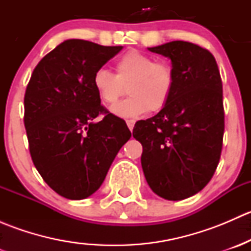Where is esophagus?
<instances>
[{"label": "esophagus", "mask_w": 251, "mask_h": 251, "mask_svg": "<svg viewBox=\"0 0 251 251\" xmlns=\"http://www.w3.org/2000/svg\"><path fill=\"white\" fill-rule=\"evenodd\" d=\"M126 124H127L128 128H130V130H132L133 126H135V120H133V119H128V120H126Z\"/></svg>", "instance_id": "obj_1"}]
</instances>
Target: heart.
<instances>
[{"mask_svg": "<svg viewBox=\"0 0 251 251\" xmlns=\"http://www.w3.org/2000/svg\"><path fill=\"white\" fill-rule=\"evenodd\" d=\"M114 69L115 74L104 68L96 70L92 85L100 100L109 105L130 92L131 97L111 109L116 115L133 118L147 110L155 113L170 100L176 81L170 63L130 50L114 62Z\"/></svg>", "mask_w": 251, "mask_h": 251, "instance_id": "1", "label": "heart"}]
</instances>
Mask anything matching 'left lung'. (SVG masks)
I'll return each mask as SVG.
<instances>
[{"label":"left lung","instance_id":"left-lung-1","mask_svg":"<svg viewBox=\"0 0 251 251\" xmlns=\"http://www.w3.org/2000/svg\"><path fill=\"white\" fill-rule=\"evenodd\" d=\"M151 52L169 57L175 88L156 115L137 121L133 137L143 147L141 163L151 191L168 201L194 196L219 165L225 132L222 80L215 57L188 41H173Z\"/></svg>","mask_w":251,"mask_h":251}]
</instances>
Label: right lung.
Instances as JSON below:
<instances>
[{
    "mask_svg": "<svg viewBox=\"0 0 251 251\" xmlns=\"http://www.w3.org/2000/svg\"><path fill=\"white\" fill-rule=\"evenodd\" d=\"M121 50L67 40L40 60L26 86L24 125L32 163L64 198L80 201L95 193L131 137L125 121L100 104L92 85L96 70Z\"/></svg>",
    "mask_w": 251,
    "mask_h": 251,
    "instance_id": "obj_1",
    "label": "right lung"
}]
</instances>
